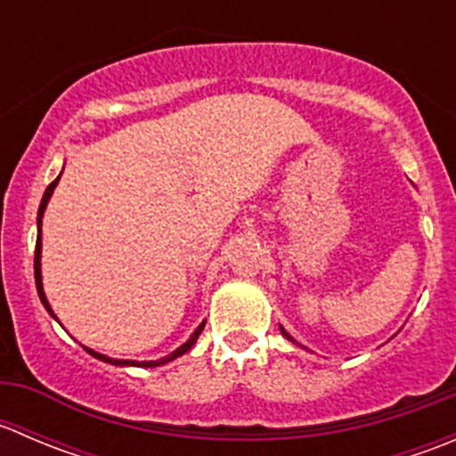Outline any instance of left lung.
<instances>
[{
	"label": "left lung",
	"instance_id": "8db88e82",
	"mask_svg": "<svg viewBox=\"0 0 456 456\" xmlns=\"http://www.w3.org/2000/svg\"><path fill=\"white\" fill-rule=\"evenodd\" d=\"M280 330H282V335H284V338H287V339H291V342H296V339H293V338H291V335H289V333H287V330H284V329H282V326H280Z\"/></svg>",
	"mask_w": 456,
	"mask_h": 456
}]
</instances>
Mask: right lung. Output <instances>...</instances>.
I'll return each mask as SVG.
<instances>
[{"instance_id":"right-lung-1","label":"right lung","mask_w":456,"mask_h":456,"mask_svg":"<svg viewBox=\"0 0 456 456\" xmlns=\"http://www.w3.org/2000/svg\"><path fill=\"white\" fill-rule=\"evenodd\" d=\"M57 183H59V178H54V181L50 183V185H48V190H45L44 199H41V205H39V214H37V229H39V233H37V247H35V284H37V293H39V300H41V305L45 306V311H48V314L53 315L54 320H57V315H54V314H53V309H50L48 300H45L44 284H41V218H44V211H45V207H48V200H50V196H53V191H54V187H57ZM57 322H59V320H57ZM202 329H205V322H202V324L199 326V329L194 330V335H191V338L187 339V342L183 344V346H178L176 351H174V353H169L167 357H160V360H156V362L114 360V357L101 355V353L92 351V348H87V346H84V348H86L87 353H90L92 357H96V360H101V362H108V364H114V366H145V369H151V366H163V364H167V362L176 360V357L185 355V353L190 351V348L194 346V344H196V339H199V335L202 333Z\"/></svg>"}]
</instances>
